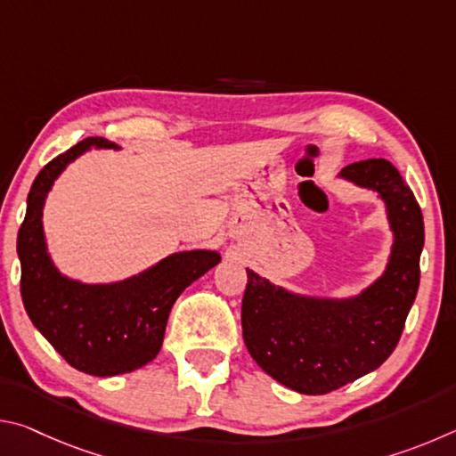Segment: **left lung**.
<instances>
[{
    "label": "left lung",
    "instance_id": "obj_1",
    "mask_svg": "<svg viewBox=\"0 0 456 456\" xmlns=\"http://www.w3.org/2000/svg\"><path fill=\"white\" fill-rule=\"evenodd\" d=\"M338 179L382 200L392 231L384 272L352 296L275 285L247 269L243 339L259 368L299 395H328L372 372L395 352L420 281L424 223L403 176L384 159L344 167Z\"/></svg>",
    "mask_w": 456,
    "mask_h": 456
}]
</instances>
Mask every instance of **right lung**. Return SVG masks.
Segmentation results:
<instances>
[{
	"instance_id": "right-lung-1",
	"label": "right lung",
	"mask_w": 456,
	"mask_h": 456,
	"mask_svg": "<svg viewBox=\"0 0 456 456\" xmlns=\"http://www.w3.org/2000/svg\"><path fill=\"white\" fill-rule=\"evenodd\" d=\"M110 149L118 146L92 136L45 165L29 189L18 233L21 299L29 320L68 364L100 378L133 372L157 358L176 297L221 261L215 249L176 251L110 283H86L60 272L44 231L45 199L76 159Z\"/></svg>"
}]
</instances>
